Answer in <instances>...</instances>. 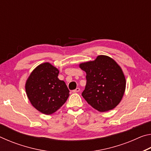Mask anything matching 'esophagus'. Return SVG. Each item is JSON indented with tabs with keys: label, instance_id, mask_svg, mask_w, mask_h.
Listing matches in <instances>:
<instances>
[{
	"label": "esophagus",
	"instance_id": "34e87169",
	"mask_svg": "<svg viewBox=\"0 0 151 151\" xmlns=\"http://www.w3.org/2000/svg\"><path fill=\"white\" fill-rule=\"evenodd\" d=\"M79 91H80V88H76L75 90L73 91V93H78Z\"/></svg>",
	"mask_w": 151,
	"mask_h": 151
}]
</instances>
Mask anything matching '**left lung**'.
Here are the masks:
<instances>
[{"instance_id": "8db88e82", "label": "left lung", "mask_w": 151, "mask_h": 151, "mask_svg": "<svg viewBox=\"0 0 151 151\" xmlns=\"http://www.w3.org/2000/svg\"><path fill=\"white\" fill-rule=\"evenodd\" d=\"M86 72V85L82 96L99 112L113 109L121 101L126 88L122 68L112 58L99 55L94 60L79 65Z\"/></svg>"}]
</instances>
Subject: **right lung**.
Instances as JSON below:
<instances>
[{"label": "right lung", "instance_id": "add662e5", "mask_svg": "<svg viewBox=\"0 0 151 151\" xmlns=\"http://www.w3.org/2000/svg\"><path fill=\"white\" fill-rule=\"evenodd\" d=\"M59 70L49 63L37 66L25 84L27 95L32 105L45 114L54 113L69 96V90L58 78Z\"/></svg>", "mask_w": 151, "mask_h": 151}]
</instances>
